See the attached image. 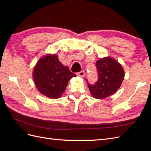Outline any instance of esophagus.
I'll list each match as a JSON object with an SVG mask.
<instances>
[{
	"mask_svg": "<svg viewBox=\"0 0 151 151\" xmlns=\"http://www.w3.org/2000/svg\"><path fill=\"white\" fill-rule=\"evenodd\" d=\"M78 76H81V77H83V76H85V72L84 71H81V72H78L76 74Z\"/></svg>",
	"mask_w": 151,
	"mask_h": 151,
	"instance_id": "1",
	"label": "esophagus"
}]
</instances>
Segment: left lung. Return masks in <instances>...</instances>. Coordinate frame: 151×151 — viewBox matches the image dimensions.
I'll return each mask as SVG.
<instances>
[{"mask_svg": "<svg viewBox=\"0 0 151 151\" xmlns=\"http://www.w3.org/2000/svg\"><path fill=\"white\" fill-rule=\"evenodd\" d=\"M98 80L95 84L88 86L93 97L103 99L113 95L123 82L124 72L123 67L112 58L105 57L96 62Z\"/></svg>", "mask_w": 151, "mask_h": 151, "instance_id": "1", "label": "left lung"}]
</instances>
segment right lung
<instances>
[{
	"label": "right lung",
	"mask_w": 151,
	"mask_h": 151,
	"mask_svg": "<svg viewBox=\"0 0 151 151\" xmlns=\"http://www.w3.org/2000/svg\"><path fill=\"white\" fill-rule=\"evenodd\" d=\"M76 76L67 66L61 63L58 56L48 54L38 61L33 71L35 84L41 94L50 99H58L63 94L69 80Z\"/></svg>",
	"instance_id": "add662e5"
}]
</instances>
